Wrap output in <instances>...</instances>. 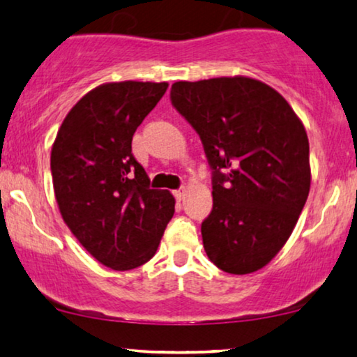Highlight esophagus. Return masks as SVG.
Here are the masks:
<instances>
[{
	"label": "esophagus",
	"instance_id": "esophagus-1",
	"mask_svg": "<svg viewBox=\"0 0 357 357\" xmlns=\"http://www.w3.org/2000/svg\"><path fill=\"white\" fill-rule=\"evenodd\" d=\"M185 195H187V190L185 188H178L174 192V197L177 198V202H182V199L185 198Z\"/></svg>",
	"mask_w": 357,
	"mask_h": 357
}]
</instances>
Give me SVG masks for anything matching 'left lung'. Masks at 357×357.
<instances>
[{
	"label": "left lung",
	"instance_id": "obj_1",
	"mask_svg": "<svg viewBox=\"0 0 357 357\" xmlns=\"http://www.w3.org/2000/svg\"><path fill=\"white\" fill-rule=\"evenodd\" d=\"M170 100L213 170L204 252L231 275L260 270L289 238L309 197L304 125L280 92L245 76L174 82Z\"/></svg>",
	"mask_w": 357,
	"mask_h": 357
}]
</instances>
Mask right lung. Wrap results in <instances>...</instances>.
<instances>
[{
  "instance_id": "obj_1",
  "label": "right lung",
  "mask_w": 357,
  "mask_h": 357,
  "mask_svg": "<svg viewBox=\"0 0 357 357\" xmlns=\"http://www.w3.org/2000/svg\"><path fill=\"white\" fill-rule=\"evenodd\" d=\"M167 87L138 81L96 87L70 110L53 143L50 167L63 221L112 270L149 261L174 216L172 195L149 187L131 153L136 128Z\"/></svg>"
}]
</instances>
